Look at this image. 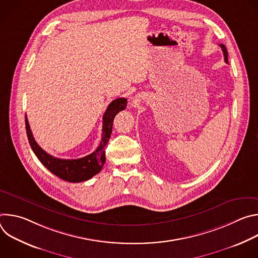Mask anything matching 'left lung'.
<instances>
[{"label": "left lung", "mask_w": 258, "mask_h": 258, "mask_svg": "<svg viewBox=\"0 0 258 258\" xmlns=\"http://www.w3.org/2000/svg\"><path fill=\"white\" fill-rule=\"evenodd\" d=\"M219 47L222 48V50H223V53H224V57H225V61H226V63H228V51H227L226 46H225V45H223V44H220V45H219Z\"/></svg>", "instance_id": "obj_1"}]
</instances>
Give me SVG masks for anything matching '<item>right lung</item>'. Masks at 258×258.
I'll return each mask as SVG.
<instances>
[{
	"label": "right lung",
	"mask_w": 258,
	"mask_h": 258,
	"mask_svg": "<svg viewBox=\"0 0 258 258\" xmlns=\"http://www.w3.org/2000/svg\"><path fill=\"white\" fill-rule=\"evenodd\" d=\"M126 103L127 100L125 98H117L108 105L103 115L102 139L98 148L92 154L79 159H60L44 151L35 142L27 117L25 116L26 134L33 153L52 173L66 181L81 182L92 178L101 171L105 163V149L112 133L114 117L119 111L126 108Z\"/></svg>",
	"instance_id": "right-lung-1"
}]
</instances>
